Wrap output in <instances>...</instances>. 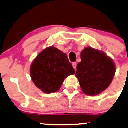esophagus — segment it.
<instances>
[{"instance_id": "obj_1", "label": "esophagus", "mask_w": 128, "mask_h": 128, "mask_svg": "<svg viewBox=\"0 0 128 128\" xmlns=\"http://www.w3.org/2000/svg\"><path fill=\"white\" fill-rule=\"evenodd\" d=\"M72 66H73V68H74V69H75V70H76V67H77L76 62H73L72 63Z\"/></svg>"}]
</instances>
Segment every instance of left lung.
I'll list each match as a JSON object with an SVG mask.
<instances>
[{
	"label": "left lung",
	"instance_id": "left-lung-1",
	"mask_svg": "<svg viewBox=\"0 0 128 128\" xmlns=\"http://www.w3.org/2000/svg\"><path fill=\"white\" fill-rule=\"evenodd\" d=\"M81 62L77 65L76 77L82 90L88 96H97L111 84L116 66L104 52L88 47L80 53Z\"/></svg>",
	"mask_w": 128,
	"mask_h": 128
}]
</instances>
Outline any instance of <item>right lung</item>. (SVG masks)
Here are the masks:
<instances>
[{
	"mask_svg": "<svg viewBox=\"0 0 128 128\" xmlns=\"http://www.w3.org/2000/svg\"><path fill=\"white\" fill-rule=\"evenodd\" d=\"M75 72L66 54L52 46L43 50L30 68L34 84L47 94L58 91L64 79Z\"/></svg>",
	"mask_w": 128,
	"mask_h": 128,
	"instance_id": "obj_1",
	"label": "right lung"
}]
</instances>
